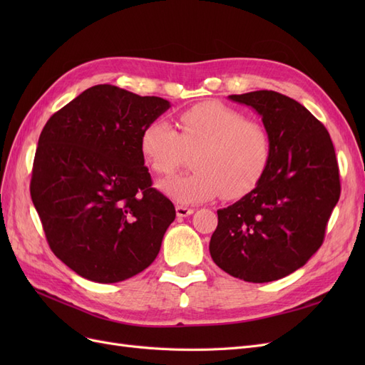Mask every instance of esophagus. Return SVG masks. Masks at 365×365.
<instances>
[{
  "label": "esophagus",
  "mask_w": 365,
  "mask_h": 365,
  "mask_svg": "<svg viewBox=\"0 0 365 365\" xmlns=\"http://www.w3.org/2000/svg\"><path fill=\"white\" fill-rule=\"evenodd\" d=\"M195 210L190 207H184V205H176V216L178 217H187L193 215Z\"/></svg>",
  "instance_id": "esophagus-1"
}]
</instances>
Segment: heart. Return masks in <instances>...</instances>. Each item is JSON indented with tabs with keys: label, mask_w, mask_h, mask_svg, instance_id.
<instances>
[{
	"label": "heart",
	"mask_w": 365,
	"mask_h": 365,
	"mask_svg": "<svg viewBox=\"0 0 365 365\" xmlns=\"http://www.w3.org/2000/svg\"><path fill=\"white\" fill-rule=\"evenodd\" d=\"M140 150L160 175L173 173L185 150H196L193 172L160 184L172 201L189 205L220 193L225 200H237L251 192L268 169L271 138L259 121L212 101L181 113L180 132L164 118L149 121L141 130Z\"/></svg>",
	"instance_id": "obj_1"
}]
</instances>
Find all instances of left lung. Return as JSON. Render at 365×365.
Instances as JSON below:
<instances>
[{"instance_id": "obj_1", "label": "left lung", "mask_w": 365, "mask_h": 365, "mask_svg": "<svg viewBox=\"0 0 365 365\" xmlns=\"http://www.w3.org/2000/svg\"><path fill=\"white\" fill-rule=\"evenodd\" d=\"M228 98L262 117L271 158L250 193L217 210L208 248L233 277L274 282L302 268L323 244L341 193L335 149L327 129L291 97L262 90Z\"/></svg>"}]
</instances>
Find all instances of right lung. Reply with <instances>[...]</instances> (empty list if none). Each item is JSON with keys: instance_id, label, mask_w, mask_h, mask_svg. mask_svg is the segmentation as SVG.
I'll return each mask as SVG.
<instances>
[{"instance_id": "obj_1", "label": "right lung", "mask_w": 365, "mask_h": 365, "mask_svg": "<svg viewBox=\"0 0 365 365\" xmlns=\"http://www.w3.org/2000/svg\"><path fill=\"white\" fill-rule=\"evenodd\" d=\"M169 108L161 97L105 83L88 88L43 126L31 201L51 251L81 277L123 282L158 256L176 213L152 187L140 137Z\"/></svg>"}]
</instances>
